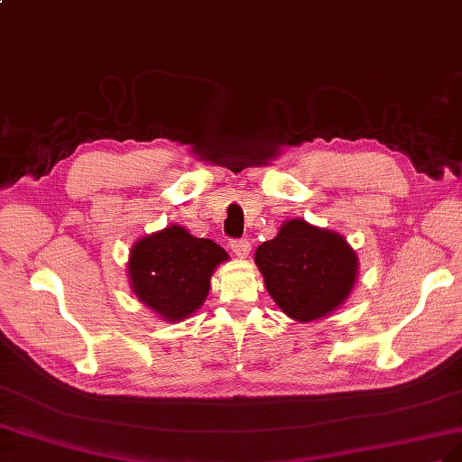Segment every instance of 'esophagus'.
<instances>
[{"label": "esophagus", "mask_w": 462, "mask_h": 462, "mask_svg": "<svg viewBox=\"0 0 462 462\" xmlns=\"http://www.w3.org/2000/svg\"><path fill=\"white\" fill-rule=\"evenodd\" d=\"M230 249L238 255V257H245L252 249V244H249L247 238H238V240H230Z\"/></svg>", "instance_id": "34e87169"}]
</instances>
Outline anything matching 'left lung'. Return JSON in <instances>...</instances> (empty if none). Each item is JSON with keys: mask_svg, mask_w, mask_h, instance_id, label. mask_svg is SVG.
Listing matches in <instances>:
<instances>
[{"mask_svg": "<svg viewBox=\"0 0 462 462\" xmlns=\"http://www.w3.org/2000/svg\"><path fill=\"white\" fill-rule=\"evenodd\" d=\"M255 263L276 306L296 321L319 319L338 308L358 273L356 254L340 234L300 218L263 242Z\"/></svg>", "mask_w": 462, "mask_h": 462, "instance_id": "8db88e82", "label": "left lung"}]
</instances>
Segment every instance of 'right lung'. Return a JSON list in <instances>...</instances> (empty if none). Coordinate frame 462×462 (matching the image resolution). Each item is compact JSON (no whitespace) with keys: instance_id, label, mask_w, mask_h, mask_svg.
<instances>
[{"instance_id":"obj_1","label":"right lung","mask_w":462,"mask_h":462,"mask_svg":"<svg viewBox=\"0 0 462 462\" xmlns=\"http://www.w3.org/2000/svg\"><path fill=\"white\" fill-rule=\"evenodd\" d=\"M228 254L180 226H168L139 240L129 257L135 296L166 321L186 319L205 301L210 274Z\"/></svg>"}]
</instances>
